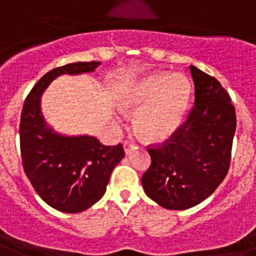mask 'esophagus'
I'll use <instances>...</instances> for the list:
<instances>
[{
    "instance_id": "obj_1",
    "label": "esophagus",
    "mask_w": 256,
    "mask_h": 256,
    "mask_svg": "<svg viewBox=\"0 0 256 256\" xmlns=\"http://www.w3.org/2000/svg\"><path fill=\"white\" fill-rule=\"evenodd\" d=\"M123 148H124V152L128 154L134 148V144H133V142H130V141H124V144H123Z\"/></svg>"
}]
</instances>
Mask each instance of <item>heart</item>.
I'll list each match as a JSON object with an SVG mask.
<instances>
[{
    "mask_svg": "<svg viewBox=\"0 0 256 256\" xmlns=\"http://www.w3.org/2000/svg\"><path fill=\"white\" fill-rule=\"evenodd\" d=\"M192 94L190 78L182 73H156L130 82L118 94L119 108L136 114L134 128L141 138L162 142L183 123Z\"/></svg>",
    "mask_w": 256,
    "mask_h": 256,
    "instance_id": "b5f03b06",
    "label": "heart"
}]
</instances>
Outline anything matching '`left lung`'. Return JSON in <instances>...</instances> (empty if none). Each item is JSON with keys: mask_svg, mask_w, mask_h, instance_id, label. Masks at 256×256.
<instances>
[{"mask_svg": "<svg viewBox=\"0 0 256 256\" xmlns=\"http://www.w3.org/2000/svg\"><path fill=\"white\" fill-rule=\"evenodd\" d=\"M196 102L187 120L160 146L148 148L146 194L162 208L183 210L206 200L226 178L236 132V110L215 78L190 66Z\"/></svg>", "mask_w": 256, "mask_h": 256, "instance_id": "left-lung-1", "label": "left lung"}]
</instances>
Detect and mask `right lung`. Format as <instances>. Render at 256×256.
<instances>
[{
	"instance_id": "right-lung-1",
	"label": "right lung",
	"mask_w": 256,
	"mask_h": 256,
	"mask_svg": "<svg viewBox=\"0 0 256 256\" xmlns=\"http://www.w3.org/2000/svg\"><path fill=\"white\" fill-rule=\"evenodd\" d=\"M101 62H74L46 73L24 101L20 152L26 176L44 202L65 214L88 209L105 194L110 173L124 156L123 146H104L94 136L55 132L41 112V96L62 74L91 73Z\"/></svg>"
}]
</instances>
